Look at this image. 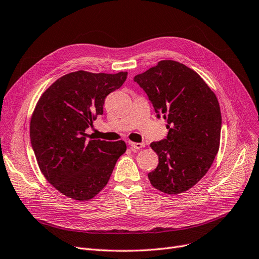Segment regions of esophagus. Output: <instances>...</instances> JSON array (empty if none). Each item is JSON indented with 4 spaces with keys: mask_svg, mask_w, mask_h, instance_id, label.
Wrapping results in <instances>:
<instances>
[{
    "mask_svg": "<svg viewBox=\"0 0 259 259\" xmlns=\"http://www.w3.org/2000/svg\"><path fill=\"white\" fill-rule=\"evenodd\" d=\"M128 144L133 150H140L145 146L144 143H138V142H128Z\"/></svg>",
    "mask_w": 259,
    "mask_h": 259,
    "instance_id": "1",
    "label": "esophagus"
}]
</instances>
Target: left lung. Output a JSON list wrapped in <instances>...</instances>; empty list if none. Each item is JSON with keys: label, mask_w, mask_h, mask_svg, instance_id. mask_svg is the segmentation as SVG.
Listing matches in <instances>:
<instances>
[{"label": "left lung", "mask_w": 259, "mask_h": 259, "mask_svg": "<svg viewBox=\"0 0 259 259\" xmlns=\"http://www.w3.org/2000/svg\"><path fill=\"white\" fill-rule=\"evenodd\" d=\"M134 81L168 128L165 139L151 143L159 163L147 176L163 193L186 192L207 173L219 150L221 113L216 95L198 73L173 60L160 61Z\"/></svg>", "instance_id": "obj_1"}]
</instances>
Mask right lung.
Wrapping results in <instances>:
<instances>
[{"label":"right lung","instance_id":"1","mask_svg":"<svg viewBox=\"0 0 259 259\" xmlns=\"http://www.w3.org/2000/svg\"><path fill=\"white\" fill-rule=\"evenodd\" d=\"M126 77V71L70 72L49 86L35 105L30 141L36 162L46 180L69 198H94L126 151L124 141L89 140L85 134L103 114L106 96Z\"/></svg>","mask_w":259,"mask_h":259}]
</instances>
